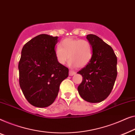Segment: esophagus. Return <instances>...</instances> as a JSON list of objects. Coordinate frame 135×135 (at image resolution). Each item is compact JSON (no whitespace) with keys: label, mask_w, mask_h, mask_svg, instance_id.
I'll list each match as a JSON object with an SVG mask.
<instances>
[{"label":"esophagus","mask_w":135,"mask_h":135,"mask_svg":"<svg viewBox=\"0 0 135 135\" xmlns=\"http://www.w3.org/2000/svg\"><path fill=\"white\" fill-rule=\"evenodd\" d=\"M76 73L75 71H71V70H70V71H69V75L70 76H73V75H75Z\"/></svg>","instance_id":"1"}]
</instances>
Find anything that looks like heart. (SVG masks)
I'll return each instance as SVG.
<instances>
[{
  "label": "heart",
  "mask_w": 135,
  "mask_h": 135,
  "mask_svg": "<svg viewBox=\"0 0 135 135\" xmlns=\"http://www.w3.org/2000/svg\"><path fill=\"white\" fill-rule=\"evenodd\" d=\"M55 54L57 60L61 65H64L70 59V66L83 68L90 61L92 51L87 41L68 38L56 47Z\"/></svg>",
  "instance_id": "b5f03b06"
}]
</instances>
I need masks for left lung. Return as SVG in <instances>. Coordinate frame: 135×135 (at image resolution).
Instances as JSON below:
<instances>
[{
    "instance_id": "8db88e82",
    "label": "left lung",
    "mask_w": 135,
    "mask_h": 135,
    "mask_svg": "<svg viewBox=\"0 0 135 135\" xmlns=\"http://www.w3.org/2000/svg\"><path fill=\"white\" fill-rule=\"evenodd\" d=\"M86 38L92 51L89 63L78 72L83 81L78 87L81 98L90 103H99L109 96L113 88L117 72V57L113 48L95 35Z\"/></svg>"
}]
</instances>
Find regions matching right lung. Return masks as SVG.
<instances>
[{
    "instance_id": "1",
    "label": "right lung",
    "mask_w": 135,
    "mask_h": 135,
    "mask_svg": "<svg viewBox=\"0 0 135 135\" xmlns=\"http://www.w3.org/2000/svg\"><path fill=\"white\" fill-rule=\"evenodd\" d=\"M58 37L40 34L26 43L19 62L20 85L24 97L35 107L51 105L57 96L68 68L57 60Z\"/></svg>"
}]
</instances>
